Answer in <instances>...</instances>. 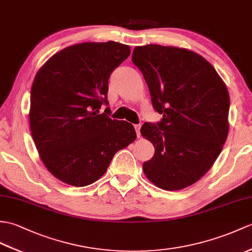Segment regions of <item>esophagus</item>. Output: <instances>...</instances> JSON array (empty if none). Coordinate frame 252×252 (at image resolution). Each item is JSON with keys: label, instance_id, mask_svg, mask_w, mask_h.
Segmentation results:
<instances>
[{"label": "esophagus", "instance_id": "34e87169", "mask_svg": "<svg viewBox=\"0 0 252 252\" xmlns=\"http://www.w3.org/2000/svg\"><path fill=\"white\" fill-rule=\"evenodd\" d=\"M134 127H135L136 135H137V137L139 138V137H140V125H135V126H134Z\"/></svg>", "mask_w": 252, "mask_h": 252}]
</instances>
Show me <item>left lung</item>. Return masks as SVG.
Instances as JSON below:
<instances>
[{
  "mask_svg": "<svg viewBox=\"0 0 252 252\" xmlns=\"http://www.w3.org/2000/svg\"><path fill=\"white\" fill-rule=\"evenodd\" d=\"M153 106L163 116L145 124L142 135L155 156L143 164L151 183L167 191L200 180L217 160L229 134L230 95L224 81L205 58L174 46L146 45L133 50Z\"/></svg>",
  "mask_w": 252,
  "mask_h": 252,
  "instance_id": "1",
  "label": "left lung"
}]
</instances>
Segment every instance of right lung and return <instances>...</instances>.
Listing matches in <instances>:
<instances>
[{
    "instance_id": "obj_1",
    "label": "right lung",
    "mask_w": 252,
    "mask_h": 252,
    "mask_svg": "<svg viewBox=\"0 0 252 252\" xmlns=\"http://www.w3.org/2000/svg\"><path fill=\"white\" fill-rule=\"evenodd\" d=\"M130 46L87 42L57 52L38 69L31 88V134L46 168L74 187L91 185L117 151L136 139L134 126L110 119L108 78L130 56Z\"/></svg>"
}]
</instances>
